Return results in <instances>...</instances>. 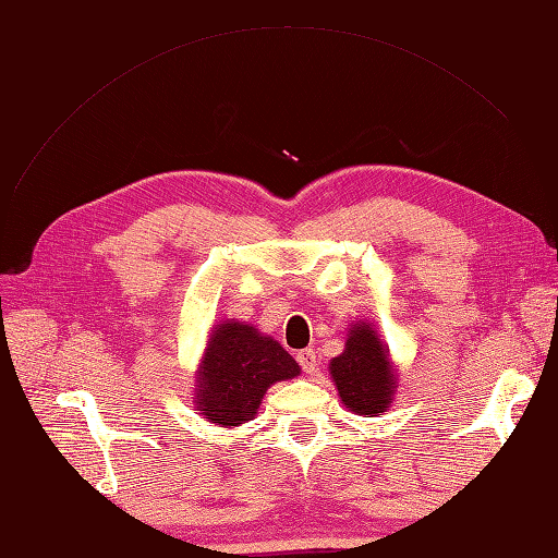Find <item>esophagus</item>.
<instances>
[{"mask_svg": "<svg viewBox=\"0 0 558 558\" xmlns=\"http://www.w3.org/2000/svg\"><path fill=\"white\" fill-rule=\"evenodd\" d=\"M298 363L302 365V369H305L307 375H314L318 369V361H316V351L314 349H302L298 351Z\"/></svg>", "mask_w": 558, "mask_h": 558, "instance_id": "obj_1", "label": "esophagus"}]
</instances>
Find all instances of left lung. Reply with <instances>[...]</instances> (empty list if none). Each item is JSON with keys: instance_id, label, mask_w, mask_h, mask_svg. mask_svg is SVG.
<instances>
[{"instance_id": "1", "label": "left lung", "mask_w": 558, "mask_h": 558, "mask_svg": "<svg viewBox=\"0 0 558 558\" xmlns=\"http://www.w3.org/2000/svg\"><path fill=\"white\" fill-rule=\"evenodd\" d=\"M337 396L359 416H379L391 408L398 391V369L379 330L356 320L347 330L344 351L328 363Z\"/></svg>"}]
</instances>
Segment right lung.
<instances>
[{
    "label": "right lung",
    "instance_id": "1",
    "mask_svg": "<svg viewBox=\"0 0 558 558\" xmlns=\"http://www.w3.org/2000/svg\"><path fill=\"white\" fill-rule=\"evenodd\" d=\"M298 375L300 365L275 337L226 318L211 328L199 356L193 404L209 424L238 428L258 414L269 386Z\"/></svg>",
    "mask_w": 558,
    "mask_h": 558
}]
</instances>
